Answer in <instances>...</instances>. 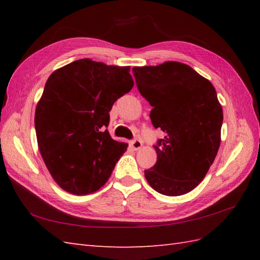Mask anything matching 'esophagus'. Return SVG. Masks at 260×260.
I'll return each mask as SVG.
<instances>
[{
    "label": "esophagus",
    "mask_w": 260,
    "mask_h": 260,
    "mask_svg": "<svg viewBox=\"0 0 260 260\" xmlns=\"http://www.w3.org/2000/svg\"><path fill=\"white\" fill-rule=\"evenodd\" d=\"M142 145H143V142H142V140H140V139H135V140H133L131 142V146L133 147V150H140V148L142 147Z\"/></svg>",
    "instance_id": "esophagus-1"
}]
</instances>
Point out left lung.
I'll return each mask as SVG.
<instances>
[{"label":"left lung","instance_id":"left-lung-1","mask_svg":"<svg viewBox=\"0 0 260 260\" xmlns=\"http://www.w3.org/2000/svg\"><path fill=\"white\" fill-rule=\"evenodd\" d=\"M141 95L151 104V120L164 132L154 145L157 161L145 170L154 190L176 197L192 191L214 161L223 120L214 87L190 66L169 61L135 67Z\"/></svg>","mask_w":260,"mask_h":260}]
</instances>
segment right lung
I'll return each instance as SVG.
<instances>
[{
	"instance_id": "right-lung-1",
	"label": "right lung",
	"mask_w": 260,
	"mask_h": 260,
	"mask_svg": "<svg viewBox=\"0 0 260 260\" xmlns=\"http://www.w3.org/2000/svg\"><path fill=\"white\" fill-rule=\"evenodd\" d=\"M133 85L129 67L90 59L76 60L48 78L35 126L43 161L63 190L88 194L107 182L127 150L108 133L109 112Z\"/></svg>"
}]
</instances>
